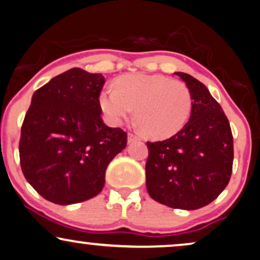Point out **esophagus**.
<instances>
[{
	"instance_id": "34e87169",
	"label": "esophagus",
	"mask_w": 260,
	"mask_h": 260,
	"mask_svg": "<svg viewBox=\"0 0 260 260\" xmlns=\"http://www.w3.org/2000/svg\"><path fill=\"white\" fill-rule=\"evenodd\" d=\"M140 138L137 136V134L134 133H128V143H133V141L136 140H139Z\"/></svg>"
}]
</instances>
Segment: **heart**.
<instances>
[{
	"instance_id": "1",
	"label": "heart",
	"mask_w": 260,
	"mask_h": 260,
	"mask_svg": "<svg viewBox=\"0 0 260 260\" xmlns=\"http://www.w3.org/2000/svg\"><path fill=\"white\" fill-rule=\"evenodd\" d=\"M108 120L120 124L136 109V120L147 137L163 139L181 131L188 121L193 98L188 86L159 74H127L100 96Z\"/></svg>"
}]
</instances>
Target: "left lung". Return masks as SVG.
Wrapping results in <instances>:
<instances>
[{
    "label": "left lung",
    "instance_id": "obj_1",
    "mask_svg": "<svg viewBox=\"0 0 260 260\" xmlns=\"http://www.w3.org/2000/svg\"><path fill=\"white\" fill-rule=\"evenodd\" d=\"M175 74L192 93V113L175 136L146 143V188L163 205L197 210L217 198L231 180L233 134L224 111L205 85L189 74Z\"/></svg>",
    "mask_w": 260,
    "mask_h": 260
}]
</instances>
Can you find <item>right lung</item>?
Returning a JSON list of instances; mask_svg holds the SVG:
<instances>
[{"instance_id":"add662e5","label":"right lung","mask_w":260,"mask_h":260,"mask_svg":"<svg viewBox=\"0 0 260 260\" xmlns=\"http://www.w3.org/2000/svg\"><path fill=\"white\" fill-rule=\"evenodd\" d=\"M102 74L73 68L38 88L19 141L25 179L43 198L70 205L96 197L127 133L103 123Z\"/></svg>"}]
</instances>
